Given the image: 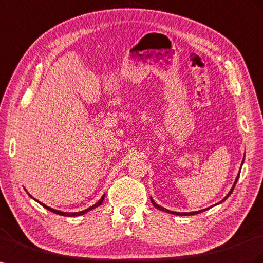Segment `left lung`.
<instances>
[{"label": "left lung", "mask_w": 263, "mask_h": 263, "mask_svg": "<svg viewBox=\"0 0 263 263\" xmlns=\"http://www.w3.org/2000/svg\"><path fill=\"white\" fill-rule=\"evenodd\" d=\"M243 161H245V157H243V160H242V162H241V167H242ZM240 170H241V168H240ZM239 176H240V172H239V174H238V176H237V178H236L235 182H233V186H232V188L230 189V191H229V193H228V195H227V196L223 198V199H222L221 201H219L217 204H219V203L223 202V201L227 199V198H228V197L231 195V193H232V191H233V188L236 187V183H237V181H238ZM151 201H152V203L154 204V207H155V208H157V209H159V210H161V211L168 212V214H173V215H176V216H193V215L200 214V212H202V211H205V210H208V209H209V208H205V209H202V210H199V211H193V212H177V211H170V210H168V209H166V208H164V207H161V205L157 204V203H156V202L154 201V199H153L152 197H151Z\"/></svg>", "instance_id": "obj_1"}]
</instances>
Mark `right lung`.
<instances>
[{"mask_svg": "<svg viewBox=\"0 0 263 263\" xmlns=\"http://www.w3.org/2000/svg\"><path fill=\"white\" fill-rule=\"evenodd\" d=\"M28 196H30V197L32 198V199H34L35 201H37L41 205H43V207H44V208H46L47 210L54 212V214H56V215H60V216H66V217H76V216H82V215H85V214H86V212H88V211H90V210L95 209L96 207H98V205H101V204H102V202H103V200H104V198H105V195H103V197L101 198V199H99V200H98L94 205H91V207H89V208H87V209H85V210H83V211H79V212H64V211H60V210H56V209H53V208H51V207H48V205L44 204L43 202H40L39 200L35 199V198H33L30 194H28Z\"/></svg>", "mask_w": 263, "mask_h": 263, "instance_id": "1", "label": "right lung"}]
</instances>
